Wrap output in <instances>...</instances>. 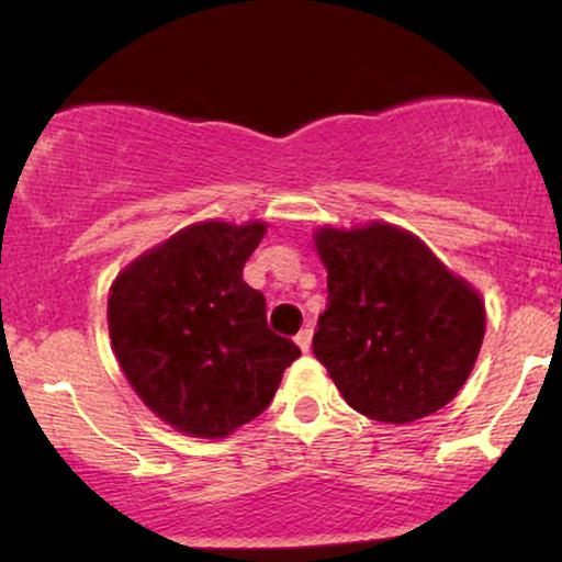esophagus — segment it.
Returning a JSON list of instances; mask_svg holds the SVG:
<instances>
[{"label":"esophagus","instance_id":"1","mask_svg":"<svg viewBox=\"0 0 562 562\" xmlns=\"http://www.w3.org/2000/svg\"><path fill=\"white\" fill-rule=\"evenodd\" d=\"M312 335H314L312 325H306L299 335H295V344H299L301 351H308V348H312Z\"/></svg>","mask_w":562,"mask_h":562}]
</instances>
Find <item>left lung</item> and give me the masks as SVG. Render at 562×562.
<instances>
[{"label":"left lung","instance_id":"left-lung-1","mask_svg":"<svg viewBox=\"0 0 562 562\" xmlns=\"http://www.w3.org/2000/svg\"><path fill=\"white\" fill-rule=\"evenodd\" d=\"M314 243L327 267V308L312 346L346 402L393 425L447 406L481 351L479 293L391 224L327 227Z\"/></svg>","mask_w":562,"mask_h":562}]
</instances>
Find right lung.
Segmentation results:
<instances>
[{
	"label": "right lung",
	"mask_w": 562,
	"mask_h": 562,
	"mask_svg": "<svg viewBox=\"0 0 562 562\" xmlns=\"http://www.w3.org/2000/svg\"><path fill=\"white\" fill-rule=\"evenodd\" d=\"M263 224H192L124 269L108 299L115 359L139 398L182 434L224 438L267 409L301 357L269 330L243 280Z\"/></svg>",
	"instance_id": "right-lung-1"
}]
</instances>
